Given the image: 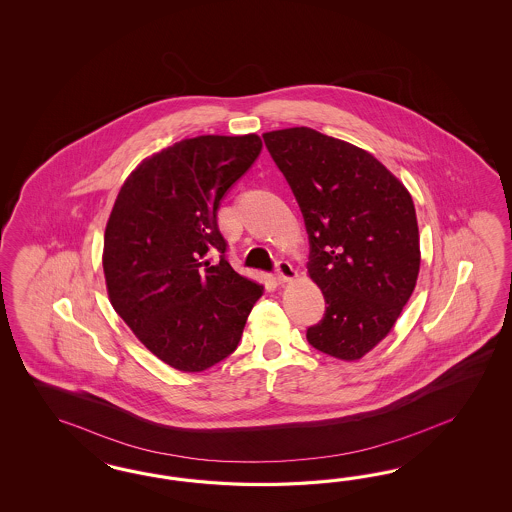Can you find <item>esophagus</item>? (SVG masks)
Instances as JSON below:
<instances>
[{
  "label": "esophagus",
  "instance_id": "obj_1",
  "mask_svg": "<svg viewBox=\"0 0 512 512\" xmlns=\"http://www.w3.org/2000/svg\"><path fill=\"white\" fill-rule=\"evenodd\" d=\"M276 276H278L279 281H289V279L296 276L295 268L287 261H278L276 263Z\"/></svg>",
  "mask_w": 512,
  "mask_h": 512
}]
</instances>
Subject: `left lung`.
<instances>
[{"mask_svg": "<svg viewBox=\"0 0 512 512\" xmlns=\"http://www.w3.org/2000/svg\"><path fill=\"white\" fill-rule=\"evenodd\" d=\"M295 195L310 238V278L325 315L311 347L364 357L390 332L419 276V225L402 182L372 154L310 127L264 133Z\"/></svg>", "mask_w": 512, "mask_h": 512, "instance_id": "8db88e82", "label": "left lung"}]
</instances>
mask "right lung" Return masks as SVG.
Segmentation results:
<instances>
[{"instance_id": "add662e5", "label": "right lung", "mask_w": 512, "mask_h": 512, "mask_svg": "<svg viewBox=\"0 0 512 512\" xmlns=\"http://www.w3.org/2000/svg\"><path fill=\"white\" fill-rule=\"evenodd\" d=\"M261 150L257 135L176 142L129 174L110 212L103 253L110 304L180 372L229 357L263 295V285L234 272L217 227L223 197Z\"/></svg>"}]
</instances>
